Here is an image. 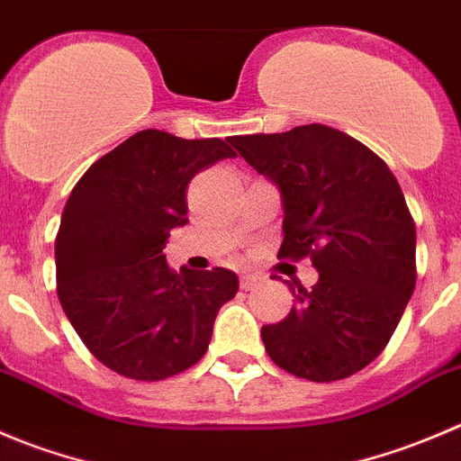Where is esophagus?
<instances>
[{"label": "esophagus", "instance_id": "1", "mask_svg": "<svg viewBox=\"0 0 461 461\" xmlns=\"http://www.w3.org/2000/svg\"><path fill=\"white\" fill-rule=\"evenodd\" d=\"M262 285V277H258V276H241L240 277V286L244 291H253V289H258V286Z\"/></svg>", "mask_w": 461, "mask_h": 461}]
</instances>
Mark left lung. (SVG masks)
Listing matches in <instances>:
<instances>
[{
    "label": "left lung",
    "mask_w": 461,
    "mask_h": 461,
    "mask_svg": "<svg viewBox=\"0 0 461 461\" xmlns=\"http://www.w3.org/2000/svg\"><path fill=\"white\" fill-rule=\"evenodd\" d=\"M230 143L280 190L277 258H309L318 271L289 316L262 327L268 357L316 384L357 375L385 349L417 282V230L399 181L361 140L321 122Z\"/></svg>",
    "instance_id": "1"
}]
</instances>
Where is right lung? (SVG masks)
<instances>
[{"label":"right lung","instance_id":"right-lung-1","mask_svg":"<svg viewBox=\"0 0 461 461\" xmlns=\"http://www.w3.org/2000/svg\"><path fill=\"white\" fill-rule=\"evenodd\" d=\"M232 157L229 139L143 130L100 157L71 190L56 237L58 298L109 370L161 381L206 354L217 312L240 280L221 267L176 273L163 249L170 230L188 221L193 176Z\"/></svg>","mask_w":461,"mask_h":461}]
</instances>
